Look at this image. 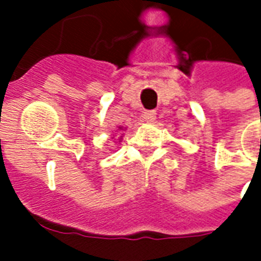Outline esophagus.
<instances>
[{"instance_id":"34e87169","label":"esophagus","mask_w":261,"mask_h":261,"mask_svg":"<svg viewBox=\"0 0 261 261\" xmlns=\"http://www.w3.org/2000/svg\"><path fill=\"white\" fill-rule=\"evenodd\" d=\"M155 115H157V114H155L154 110L145 111V112H143V115H142V119L145 120V122L151 123V122H154V120H155Z\"/></svg>"}]
</instances>
